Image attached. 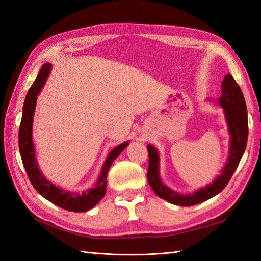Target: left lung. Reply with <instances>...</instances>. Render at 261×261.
<instances>
[{
    "mask_svg": "<svg viewBox=\"0 0 261 261\" xmlns=\"http://www.w3.org/2000/svg\"><path fill=\"white\" fill-rule=\"evenodd\" d=\"M219 103L224 109L225 119L228 122L229 132L231 135L230 154L226 165L222 169V173L212 184L207 185L205 188H201L193 194L184 195V194L174 192L165 186L160 179L158 151L153 146L148 145L149 165L147 178L152 191L160 198L166 199L171 204L180 205V206H192V205L199 204L215 196L228 185L246 150L248 140V113L246 101L240 86L230 74L226 75L222 82V96L220 97Z\"/></svg>",
    "mask_w": 261,
    "mask_h": 261,
    "instance_id": "obj_1",
    "label": "left lung"
}]
</instances>
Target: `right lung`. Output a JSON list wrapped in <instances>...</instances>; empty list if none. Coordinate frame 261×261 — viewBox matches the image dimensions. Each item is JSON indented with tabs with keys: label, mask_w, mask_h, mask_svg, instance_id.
<instances>
[{
	"label": "right lung",
	"mask_w": 261,
	"mask_h": 261,
	"mask_svg": "<svg viewBox=\"0 0 261 261\" xmlns=\"http://www.w3.org/2000/svg\"><path fill=\"white\" fill-rule=\"evenodd\" d=\"M50 69L51 65L49 63L42 65L35 83L31 85L29 92L27 93L19 127V150L21 159L32 186L36 188V191L40 195L48 199L49 202L54 203L55 205L64 210L71 211V212H85V211L95 206L105 195V192H107V177L111 165L118 158L122 150L127 147L129 142L122 143V145L115 147L110 152L103 165L97 181L94 184L91 190L83 192L82 194L70 193L60 190V188L51 184L50 181H48L42 176L40 170L38 169V165L36 162L35 148H33L32 143V120L33 114H35L37 95L40 93L49 73H50Z\"/></svg>",
	"instance_id": "1"
}]
</instances>
